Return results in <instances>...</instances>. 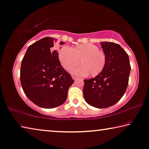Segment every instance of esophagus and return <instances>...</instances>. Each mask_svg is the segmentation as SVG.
I'll use <instances>...</instances> for the list:
<instances>
[{"mask_svg":"<svg viewBox=\"0 0 149 149\" xmlns=\"http://www.w3.org/2000/svg\"><path fill=\"white\" fill-rule=\"evenodd\" d=\"M72 79H74V80H77V79H78V77H75V76H74V75H73V76H72Z\"/></svg>","mask_w":149,"mask_h":149,"instance_id":"esophagus-1","label":"esophagus"}]
</instances>
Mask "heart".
Segmentation results:
<instances>
[{"instance_id":"heart-1","label":"heart","mask_w":149,"mask_h":149,"mask_svg":"<svg viewBox=\"0 0 149 149\" xmlns=\"http://www.w3.org/2000/svg\"><path fill=\"white\" fill-rule=\"evenodd\" d=\"M59 59L63 68L70 71L79 63L81 66L72 70V74L95 77L102 72L106 65V55L96 45L90 43L68 48L63 47L59 52Z\"/></svg>"}]
</instances>
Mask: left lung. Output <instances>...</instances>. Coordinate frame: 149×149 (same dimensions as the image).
Masks as SVG:
<instances>
[{"mask_svg": "<svg viewBox=\"0 0 149 149\" xmlns=\"http://www.w3.org/2000/svg\"><path fill=\"white\" fill-rule=\"evenodd\" d=\"M106 55V65L101 74L84 79V97L90 106L106 108L114 105L124 96L130 72L129 57L118 44L101 42Z\"/></svg>", "mask_w": 149, "mask_h": 149, "instance_id": "1", "label": "left lung"}]
</instances>
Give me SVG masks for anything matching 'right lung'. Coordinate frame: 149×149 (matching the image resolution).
Segmentation results:
<instances>
[{
	"label": "right lung",
	"instance_id": "add662e5",
	"mask_svg": "<svg viewBox=\"0 0 149 149\" xmlns=\"http://www.w3.org/2000/svg\"><path fill=\"white\" fill-rule=\"evenodd\" d=\"M56 40L47 37L33 43L21 62L20 79L24 92L32 102L44 108L65 102L68 89L74 81L61 66L59 53L53 49Z\"/></svg>",
	"mask_w": 149,
	"mask_h": 149
}]
</instances>
